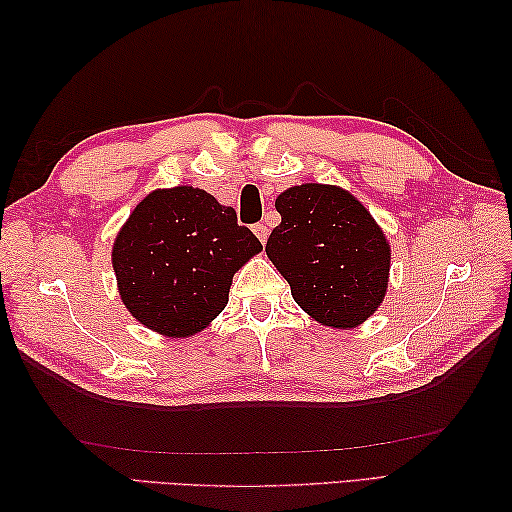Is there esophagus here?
<instances>
[{
	"label": "esophagus",
	"instance_id": "34e87169",
	"mask_svg": "<svg viewBox=\"0 0 512 512\" xmlns=\"http://www.w3.org/2000/svg\"><path fill=\"white\" fill-rule=\"evenodd\" d=\"M253 233L259 237V242L266 244V239H268V226H266V224H262V222L255 224V226H253Z\"/></svg>",
	"mask_w": 512,
	"mask_h": 512
}]
</instances>
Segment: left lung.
Instances as JSON below:
<instances>
[{"label": "left lung", "mask_w": 512, "mask_h": 512, "mask_svg": "<svg viewBox=\"0 0 512 512\" xmlns=\"http://www.w3.org/2000/svg\"><path fill=\"white\" fill-rule=\"evenodd\" d=\"M281 224L266 253L292 297L332 328H354L387 290L389 244L354 195L328 184L290 187L275 202Z\"/></svg>", "instance_id": "1"}]
</instances>
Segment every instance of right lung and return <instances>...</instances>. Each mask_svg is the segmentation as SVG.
<instances>
[{
    "mask_svg": "<svg viewBox=\"0 0 512 512\" xmlns=\"http://www.w3.org/2000/svg\"><path fill=\"white\" fill-rule=\"evenodd\" d=\"M262 250L231 206L176 187L149 193L118 233L112 262L123 303L147 328L189 336L228 301L235 270Z\"/></svg>",
    "mask_w": 512,
    "mask_h": 512,
    "instance_id": "add662e5",
    "label": "right lung"
}]
</instances>
